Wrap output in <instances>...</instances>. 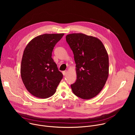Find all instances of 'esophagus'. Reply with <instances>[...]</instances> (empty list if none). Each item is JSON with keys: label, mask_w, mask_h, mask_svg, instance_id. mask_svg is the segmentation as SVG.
Wrapping results in <instances>:
<instances>
[{"label": "esophagus", "mask_w": 135, "mask_h": 135, "mask_svg": "<svg viewBox=\"0 0 135 135\" xmlns=\"http://www.w3.org/2000/svg\"><path fill=\"white\" fill-rule=\"evenodd\" d=\"M62 74L64 76H66L67 74V70H65V71H62Z\"/></svg>", "instance_id": "obj_1"}]
</instances>
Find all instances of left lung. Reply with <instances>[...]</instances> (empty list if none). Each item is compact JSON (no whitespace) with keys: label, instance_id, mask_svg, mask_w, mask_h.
Segmentation results:
<instances>
[{"label":"left lung","instance_id":"obj_1","mask_svg":"<svg viewBox=\"0 0 135 135\" xmlns=\"http://www.w3.org/2000/svg\"><path fill=\"white\" fill-rule=\"evenodd\" d=\"M73 51L76 63L77 79L71 84L78 97L89 99L103 89L108 76L107 52L98 38L83 33H71L66 37Z\"/></svg>","mask_w":135,"mask_h":135}]
</instances>
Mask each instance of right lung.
<instances>
[{
	"mask_svg": "<svg viewBox=\"0 0 135 135\" xmlns=\"http://www.w3.org/2000/svg\"><path fill=\"white\" fill-rule=\"evenodd\" d=\"M64 35L46 33L38 36L25 49L21 76L26 89L35 97L45 99L50 97L63 78V74L52 58V53Z\"/></svg>",
	"mask_w": 135,
	"mask_h": 135,
	"instance_id": "add662e5",
	"label": "right lung"
}]
</instances>
